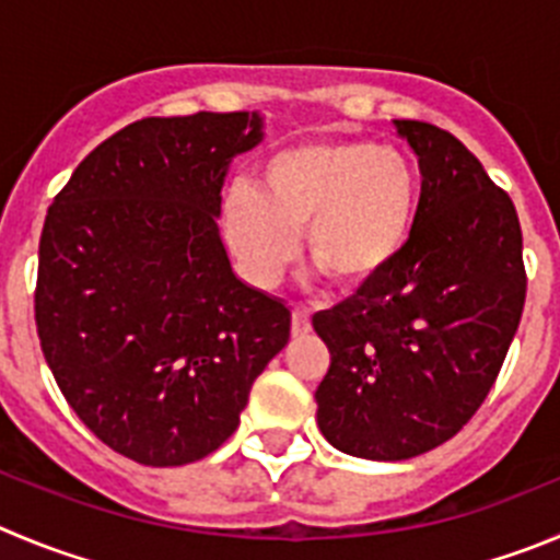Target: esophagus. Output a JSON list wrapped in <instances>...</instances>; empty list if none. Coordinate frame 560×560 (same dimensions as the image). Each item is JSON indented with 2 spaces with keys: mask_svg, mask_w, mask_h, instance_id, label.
<instances>
[{
  "mask_svg": "<svg viewBox=\"0 0 560 560\" xmlns=\"http://www.w3.org/2000/svg\"><path fill=\"white\" fill-rule=\"evenodd\" d=\"M310 310H304V306H292V337H304V334H310Z\"/></svg>",
  "mask_w": 560,
  "mask_h": 560,
  "instance_id": "1",
  "label": "esophagus"
}]
</instances>
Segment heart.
<instances>
[{
    "instance_id": "obj_1",
    "label": "heart",
    "mask_w": 560,
    "mask_h": 560,
    "mask_svg": "<svg viewBox=\"0 0 560 560\" xmlns=\"http://www.w3.org/2000/svg\"><path fill=\"white\" fill-rule=\"evenodd\" d=\"M420 190L415 160L395 145L310 140L270 154L256 192H229L223 232L254 284L279 281L295 259V234L304 232L310 262L342 292H362L409 245Z\"/></svg>"
}]
</instances>
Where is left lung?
<instances>
[{"label": "left lung", "instance_id": "obj_1", "mask_svg": "<svg viewBox=\"0 0 560 560\" xmlns=\"http://www.w3.org/2000/svg\"><path fill=\"white\" fill-rule=\"evenodd\" d=\"M395 124L422 174L409 245L373 287L312 320L331 353L317 425L337 451L373 462L433 451L472 420L527 292L509 192L447 129Z\"/></svg>", "mask_w": 560, "mask_h": 560}]
</instances>
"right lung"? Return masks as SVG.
Listing matches in <instances>:
<instances>
[{"mask_svg": "<svg viewBox=\"0 0 560 560\" xmlns=\"http://www.w3.org/2000/svg\"><path fill=\"white\" fill-rule=\"evenodd\" d=\"M259 118H143L98 143L46 212L35 326L62 398L115 453L182 467L226 442L290 310L232 273L218 234Z\"/></svg>", "mask_w": 560, "mask_h": 560, "instance_id": "1", "label": "right lung"}]
</instances>
